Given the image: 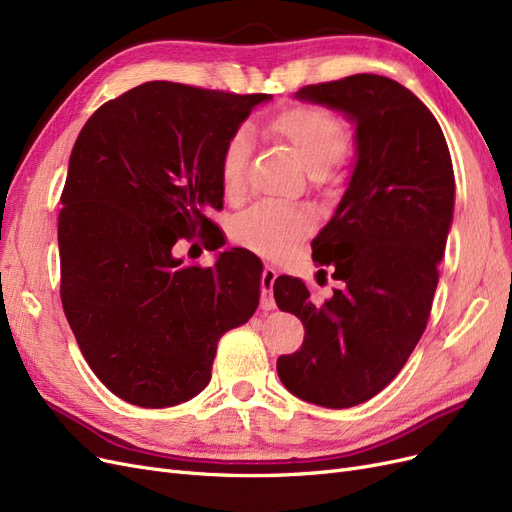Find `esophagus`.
<instances>
[{"instance_id":"obj_1","label":"esophagus","mask_w":512,"mask_h":512,"mask_svg":"<svg viewBox=\"0 0 512 512\" xmlns=\"http://www.w3.org/2000/svg\"><path fill=\"white\" fill-rule=\"evenodd\" d=\"M276 280V270L272 266H266L263 268V274H261V310H274L276 308V302L272 298V285Z\"/></svg>"}]
</instances>
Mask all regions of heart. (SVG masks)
<instances>
[{"instance_id": "heart-1", "label": "heart", "mask_w": 512, "mask_h": 512, "mask_svg": "<svg viewBox=\"0 0 512 512\" xmlns=\"http://www.w3.org/2000/svg\"><path fill=\"white\" fill-rule=\"evenodd\" d=\"M270 140L289 146L293 155L315 178L327 174L344 157L349 129L332 110L298 104L276 112L263 125ZM251 144L242 131L227 140L221 153V187L229 200H240L246 191ZM312 229V217L302 208L257 206L234 223V240L259 255L278 257L291 251Z\"/></svg>"}]
</instances>
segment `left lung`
Segmentation results:
<instances>
[{"label":"left lung","mask_w":512,"mask_h":512,"mask_svg":"<svg viewBox=\"0 0 512 512\" xmlns=\"http://www.w3.org/2000/svg\"><path fill=\"white\" fill-rule=\"evenodd\" d=\"M295 100L355 125V166L334 217L312 240V259L342 287L317 304L300 278L274 280L278 308L306 332L276 370L300 400L351 408L398 376L430 319L453 223V163L434 114L387 76L308 85Z\"/></svg>","instance_id":"left-lung-1"}]
</instances>
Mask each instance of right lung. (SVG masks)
<instances>
[{"instance_id": "add662e5", "label": "right lung", "mask_w": 512, "mask_h": 512, "mask_svg": "<svg viewBox=\"0 0 512 512\" xmlns=\"http://www.w3.org/2000/svg\"><path fill=\"white\" fill-rule=\"evenodd\" d=\"M270 97L153 80L80 129L61 193V302L89 368L129 404L191 400L219 338L255 315L257 255L227 249L200 268L174 244L223 246L208 219L223 208V146Z\"/></svg>"}]
</instances>
